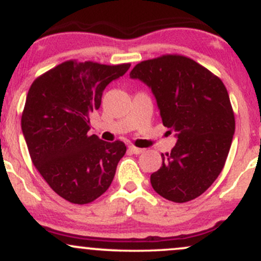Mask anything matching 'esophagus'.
Listing matches in <instances>:
<instances>
[{"instance_id": "34e87169", "label": "esophagus", "mask_w": 261, "mask_h": 261, "mask_svg": "<svg viewBox=\"0 0 261 261\" xmlns=\"http://www.w3.org/2000/svg\"><path fill=\"white\" fill-rule=\"evenodd\" d=\"M128 151L134 154H140V153H142L143 149L139 148V147H135V146H128Z\"/></svg>"}]
</instances>
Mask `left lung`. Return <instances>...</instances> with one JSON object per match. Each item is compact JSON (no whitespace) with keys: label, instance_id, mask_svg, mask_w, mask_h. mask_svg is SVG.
Listing matches in <instances>:
<instances>
[{"label":"left lung","instance_id":"obj_1","mask_svg":"<svg viewBox=\"0 0 261 261\" xmlns=\"http://www.w3.org/2000/svg\"><path fill=\"white\" fill-rule=\"evenodd\" d=\"M130 79L151 88L163 125L176 137L174 148L162 154V167L151 174L152 188L169 201L196 199L220 175L232 145L236 122L226 87L180 55L140 62Z\"/></svg>","mask_w":261,"mask_h":261}]
</instances>
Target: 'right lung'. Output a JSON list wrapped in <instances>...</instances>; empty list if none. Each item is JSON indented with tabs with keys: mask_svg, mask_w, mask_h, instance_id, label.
<instances>
[{
	"mask_svg": "<svg viewBox=\"0 0 261 261\" xmlns=\"http://www.w3.org/2000/svg\"><path fill=\"white\" fill-rule=\"evenodd\" d=\"M130 64L66 61L33 82L22 115V131L33 164L58 195L88 203L108 190L126 146L89 136V115L101 95Z\"/></svg>",
	"mask_w": 261,
	"mask_h": 261,
	"instance_id": "add662e5",
	"label": "right lung"
}]
</instances>
